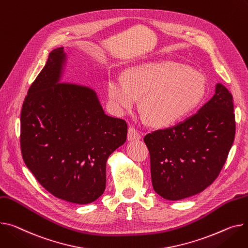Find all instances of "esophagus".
I'll return each mask as SVG.
<instances>
[{
  "label": "esophagus",
  "mask_w": 248,
  "mask_h": 248,
  "mask_svg": "<svg viewBox=\"0 0 248 248\" xmlns=\"http://www.w3.org/2000/svg\"><path fill=\"white\" fill-rule=\"evenodd\" d=\"M141 135L139 133V131L135 127H128L127 131V140H140Z\"/></svg>",
  "instance_id": "34e87169"
}]
</instances>
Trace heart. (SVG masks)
Instances as JSON below:
<instances>
[{
	"mask_svg": "<svg viewBox=\"0 0 248 248\" xmlns=\"http://www.w3.org/2000/svg\"><path fill=\"white\" fill-rule=\"evenodd\" d=\"M124 80L110 78L107 93L110 106L124 114L141 96V109L154 125L177 122L203 100L205 82L201 74L183 63L162 61L144 62L128 69Z\"/></svg>",
	"mask_w": 248,
	"mask_h": 248,
	"instance_id": "obj_1",
	"label": "heart"
}]
</instances>
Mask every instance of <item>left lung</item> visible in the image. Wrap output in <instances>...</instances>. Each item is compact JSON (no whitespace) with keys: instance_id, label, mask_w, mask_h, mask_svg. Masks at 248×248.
Listing matches in <instances>:
<instances>
[{"instance_id":"obj_1","label":"left lung","mask_w":248,"mask_h":248,"mask_svg":"<svg viewBox=\"0 0 248 248\" xmlns=\"http://www.w3.org/2000/svg\"><path fill=\"white\" fill-rule=\"evenodd\" d=\"M235 137L232 94L221 84L191 117L147 134L155 191L169 201L197 194L219 175Z\"/></svg>"}]
</instances>
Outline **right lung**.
I'll return each mask as SVG.
<instances>
[{"label": "right lung", "mask_w": 248, "mask_h": 248, "mask_svg": "<svg viewBox=\"0 0 248 248\" xmlns=\"http://www.w3.org/2000/svg\"><path fill=\"white\" fill-rule=\"evenodd\" d=\"M63 47L28 91L21 112V151L27 168L58 199L87 204L106 188L108 157L124 144L127 124L107 115L95 93L60 84Z\"/></svg>", "instance_id": "1"}]
</instances>
